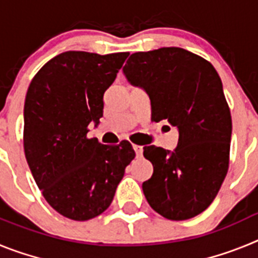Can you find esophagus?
Returning <instances> with one entry per match:
<instances>
[{
  "label": "esophagus",
  "mask_w": 258,
  "mask_h": 258,
  "mask_svg": "<svg viewBox=\"0 0 258 258\" xmlns=\"http://www.w3.org/2000/svg\"><path fill=\"white\" fill-rule=\"evenodd\" d=\"M133 149H134V151H136L137 156H138V157L142 156V154H143V147H142V146L133 145Z\"/></svg>",
  "instance_id": "1"
}]
</instances>
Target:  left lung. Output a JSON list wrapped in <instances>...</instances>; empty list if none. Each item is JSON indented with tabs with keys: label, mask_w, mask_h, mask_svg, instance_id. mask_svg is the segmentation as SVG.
I'll use <instances>...</instances> for the list:
<instances>
[{
	"label": "left lung",
	"mask_w": 258,
	"mask_h": 258,
	"mask_svg": "<svg viewBox=\"0 0 258 258\" xmlns=\"http://www.w3.org/2000/svg\"><path fill=\"white\" fill-rule=\"evenodd\" d=\"M127 81L151 101V120L178 127L177 149L145 146L154 165L142 188L151 208L172 221L192 218L217 197L229 170L231 113L217 71L202 56L161 47L134 52L124 66Z\"/></svg>",
	"instance_id": "left-lung-1"
}]
</instances>
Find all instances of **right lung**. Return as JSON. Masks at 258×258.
<instances>
[{
    "mask_svg": "<svg viewBox=\"0 0 258 258\" xmlns=\"http://www.w3.org/2000/svg\"><path fill=\"white\" fill-rule=\"evenodd\" d=\"M127 55L61 52L41 67L27 90V163L45 200L70 220L103 213L136 157L129 141L111 146L88 138L89 124L103 116V94Z\"/></svg>",
    "mask_w": 258,
    "mask_h": 258,
    "instance_id": "obj_1",
    "label": "right lung"
}]
</instances>
